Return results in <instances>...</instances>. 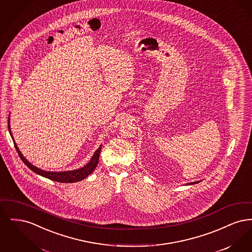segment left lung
I'll return each instance as SVG.
<instances>
[{"label": "left lung", "instance_id": "obj_1", "mask_svg": "<svg viewBox=\"0 0 252 252\" xmlns=\"http://www.w3.org/2000/svg\"><path fill=\"white\" fill-rule=\"evenodd\" d=\"M198 181H196V182H192V183H190V184H194V183H197Z\"/></svg>", "mask_w": 252, "mask_h": 252}]
</instances>
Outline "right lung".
<instances>
[{
  "instance_id": "obj_1",
  "label": "right lung",
  "mask_w": 252,
  "mask_h": 252,
  "mask_svg": "<svg viewBox=\"0 0 252 252\" xmlns=\"http://www.w3.org/2000/svg\"><path fill=\"white\" fill-rule=\"evenodd\" d=\"M9 124V123H8ZM8 129L10 132V135L12 137V134L10 131V126L8 125ZM13 139V137H12ZM13 143L15 145V148L19 154V156L21 158V159L24 161V164L31 169L33 172H35L36 174L44 177V178H47L49 180H54V181H58V182H62V183H72V182H76V181H80V180H84L85 178H87L90 174L93 173V171L95 169L97 164H98V161H99V156H100V151H101V146L97 149L94 153V155L92 158V159L90 160V162L85 165L84 167L80 168V169H77V170H73V171H67V172H46V171H43L41 169H38L36 166L32 165L29 161H27V159L24 158L22 153L20 152L19 148L17 147V144L14 142V139H13Z\"/></svg>"
}]
</instances>
